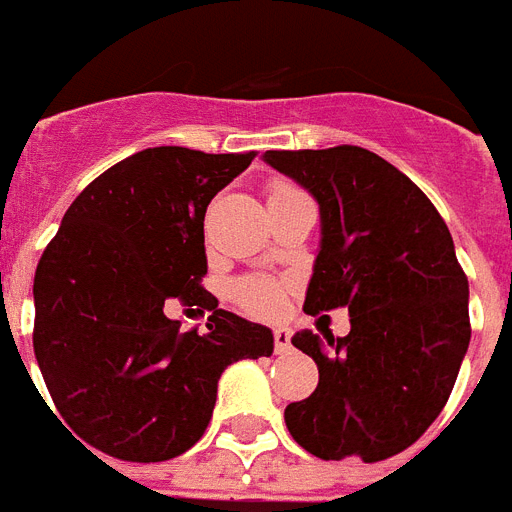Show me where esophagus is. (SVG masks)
I'll list each match as a JSON object with an SVG mask.
<instances>
[{
    "instance_id": "34e87169",
    "label": "esophagus",
    "mask_w": 512,
    "mask_h": 512,
    "mask_svg": "<svg viewBox=\"0 0 512 512\" xmlns=\"http://www.w3.org/2000/svg\"><path fill=\"white\" fill-rule=\"evenodd\" d=\"M275 351H277V354H288V351H290V330H288V327H277V330H275Z\"/></svg>"
}]
</instances>
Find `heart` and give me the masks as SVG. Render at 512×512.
I'll return each mask as SVG.
<instances>
[{
    "label": "heart",
    "instance_id": "obj_1",
    "mask_svg": "<svg viewBox=\"0 0 512 512\" xmlns=\"http://www.w3.org/2000/svg\"><path fill=\"white\" fill-rule=\"evenodd\" d=\"M298 192L288 182H275L269 187V200L282 198V195H293ZM285 282L275 280L269 275H251L235 285L237 304L243 306L245 312L256 314V317H277L285 309Z\"/></svg>",
    "mask_w": 512,
    "mask_h": 512
}]
</instances>
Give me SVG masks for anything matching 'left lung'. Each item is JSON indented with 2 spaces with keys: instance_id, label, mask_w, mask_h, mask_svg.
<instances>
[{
  "instance_id": "left-lung-1",
  "label": "left lung",
  "mask_w": 512,
  "mask_h": 512,
  "mask_svg": "<svg viewBox=\"0 0 512 512\" xmlns=\"http://www.w3.org/2000/svg\"><path fill=\"white\" fill-rule=\"evenodd\" d=\"M320 203V253L304 312L349 306L343 338L296 333L320 383L285 407L290 436L320 460L378 463L444 410L470 343L468 277L447 224L410 177L357 145L267 150Z\"/></svg>"
}]
</instances>
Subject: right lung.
<instances>
[{
  "mask_svg": "<svg viewBox=\"0 0 512 512\" xmlns=\"http://www.w3.org/2000/svg\"><path fill=\"white\" fill-rule=\"evenodd\" d=\"M256 153L147 147L94 179L65 211L34 277V351L52 402L81 439L129 463H161L203 436L216 383L269 357L272 330L216 301L203 219ZM171 297L208 308L209 333L178 330Z\"/></svg>",
  "mask_w": 512,
  "mask_h": 512,
  "instance_id": "add662e5",
  "label": "right lung"
}]
</instances>
